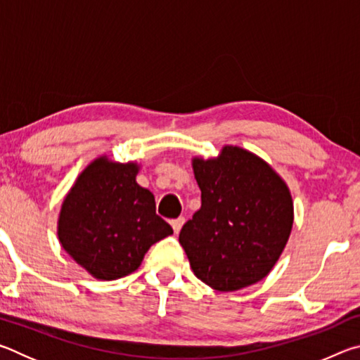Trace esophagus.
<instances>
[{"mask_svg":"<svg viewBox=\"0 0 360 360\" xmlns=\"http://www.w3.org/2000/svg\"><path fill=\"white\" fill-rule=\"evenodd\" d=\"M184 224H186V217L173 219V221H172V227H173V230H174V233H179L181 229H182V225H184Z\"/></svg>","mask_w":360,"mask_h":360,"instance_id":"obj_1","label":"esophagus"}]
</instances>
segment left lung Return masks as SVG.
<instances>
[{
  "label": "left lung",
  "mask_w": 360,
  "mask_h": 360,
  "mask_svg": "<svg viewBox=\"0 0 360 360\" xmlns=\"http://www.w3.org/2000/svg\"><path fill=\"white\" fill-rule=\"evenodd\" d=\"M202 208L187 221L179 243L193 275L219 292L264 279L283 254L294 224L288 184L259 155L238 146L192 158Z\"/></svg>",
  "instance_id": "8db88e82"
}]
</instances>
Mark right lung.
I'll use <instances>...</instances> for the list:
<instances>
[{
	"mask_svg": "<svg viewBox=\"0 0 360 360\" xmlns=\"http://www.w3.org/2000/svg\"><path fill=\"white\" fill-rule=\"evenodd\" d=\"M136 162L101 155L85 167L60 210L57 235L77 265L100 281L138 270L154 243L173 233L155 198L136 182Z\"/></svg>",
	"mask_w": 360,
	"mask_h": 360,
	"instance_id": "obj_1",
	"label": "right lung"
}]
</instances>
